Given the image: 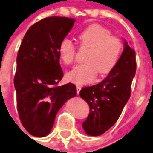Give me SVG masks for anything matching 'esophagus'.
<instances>
[{
  "instance_id": "1",
  "label": "esophagus",
  "mask_w": 153,
  "mask_h": 153,
  "mask_svg": "<svg viewBox=\"0 0 153 153\" xmlns=\"http://www.w3.org/2000/svg\"><path fill=\"white\" fill-rule=\"evenodd\" d=\"M76 92H77V94H79L81 88H82V85H79V84H77V85H76Z\"/></svg>"
}]
</instances>
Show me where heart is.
<instances>
[{
  "mask_svg": "<svg viewBox=\"0 0 153 153\" xmlns=\"http://www.w3.org/2000/svg\"><path fill=\"white\" fill-rule=\"evenodd\" d=\"M82 49L88 50L85 64L77 65L68 72V80L78 83H88L101 75L110 73L118 64L123 50V43L118 36L112 35L107 27L93 24L78 35ZM61 60L65 65H72L76 57V46L70 39H63L58 46Z\"/></svg>",
  "mask_w": 153,
  "mask_h": 153,
  "instance_id": "b5f03b06",
  "label": "heart"
}]
</instances>
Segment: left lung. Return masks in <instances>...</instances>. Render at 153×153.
I'll return each mask as SVG.
<instances>
[{
	"label": "left lung",
	"instance_id": "obj_1",
	"mask_svg": "<svg viewBox=\"0 0 153 153\" xmlns=\"http://www.w3.org/2000/svg\"><path fill=\"white\" fill-rule=\"evenodd\" d=\"M135 72V51L125 42L118 64L108 76L96 85L81 89L80 96L89 106L88 117L82 122L88 135H102L118 120L131 96Z\"/></svg>",
	"mask_w": 153,
	"mask_h": 153
}]
</instances>
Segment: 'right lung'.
<instances>
[{
	"label": "right lung",
	"mask_w": 153,
	"mask_h": 153,
	"mask_svg": "<svg viewBox=\"0 0 153 153\" xmlns=\"http://www.w3.org/2000/svg\"><path fill=\"white\" fill-rule=\"evenodd\" d=\"M74 22L66 17L42 19L27 30L20 44L13 82L19 120L33 136L49 134L58 110L76 95L73 83L57 85L64 76L58 46Z\"/></svg>",
	"instance_id": "1"
}]
</instances>
